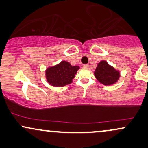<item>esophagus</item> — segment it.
Wrapping results in <instances>:
<instances>
[{"instance_id":"34e87169","label":"esophagus","mask_w":148,"mask_h":148,"mask_svg":"<svg viewBox=\"0 0 148 148\" xmlns=\"http://www.w3.org/2000/svg\"><path fill=\"white\" fill-rule=\"evenodd\" d=\"M84 68H85V69H88V68H89V64H84Z\"/></svg>"}]
</instances>
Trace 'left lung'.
<instances>
[{
    "instance_id": "8db88e82",
    "label": "left lung",
    "mask_w": 148,
    "mask_h": 148,
    "mask_svg": "<svg viewBox=\"0 0 148 148\" xmlns=\"http://www.w3.org/2000/svg\"><path fill=\"white\" fill-rule=\"evenodd\" d=\"M94 74L97 81L105 86L115 84L120 76V72L105 60H101L98 63Z\"/></svg>"
}]
</instances>
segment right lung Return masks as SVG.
Segmentation results:
<instances>
[{
  "instance_id": "1",
  "label": "right lung",
  "mask_w": 148,
  "mask_h": 148,
  "mask_svg": "<svg viewBox=\"0 0 148 148\" xmlns=\"http://www.w3.org/2000/svg\"><path fill=\"white\" fill-rule=\"evenodd\" d=\"M79 68V66L71 65L67 61H61L56 65L46 69V79L47 82L54 87H63L72 84Z\"/></svg>"
}]
</instances>
